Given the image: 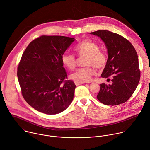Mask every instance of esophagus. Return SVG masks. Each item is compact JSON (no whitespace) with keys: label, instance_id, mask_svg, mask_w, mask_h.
Returning <instances> with one entry per match:
<instances>
[{"label":"esophagus","instance_id":"esophagus-1","mask_svg":"<svg viewBox=\"0 0 150 150\" xmlns=\"http://www.w3.org/2000/svg\"><path fill=\"white\" fill-rule=\"evenodd\" d=\"M74 83L76 86H79L80 84H84L85 83H81V82H77V81H74Z\"/></svg>","mask_w":150,"mask_h":150}]
</instances>
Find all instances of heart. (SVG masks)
Masks as SVG:
<instances>
[{
    "label": "heart",
    "mask_w": 150,
    "mask_h": 150,
    "mask_svg": "<svg viewBox=\"0 0 150 150\" xmlns=\"http://www.w3.org/2000/svg\"><path fill=\"white\" fill-rule=\"evenodd\" d=\"M99 50V46L91 40H83L75 47L74 50L79 55H87L86 64L89 66L79 69L73 73L70 77L73 80L81 83L91 81L96 74L93 66L98 69H102L105 66L107 62L106 55ZM62 62L63 66L70 70H73L76 67V57L70 53H64L62 57Z\"/></svg>",
    "instance_id": "obj_1"
}]
</instances>
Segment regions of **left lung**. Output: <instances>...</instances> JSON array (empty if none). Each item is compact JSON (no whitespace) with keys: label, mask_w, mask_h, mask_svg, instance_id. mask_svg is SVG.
<instances>
[{"label":"left lung","mask_w":150,"mask_h":150,"mask_svg":"<svg viewBox=\"0 0 150 150\" xmlns=\"http://www.w3.org/2000/svg\"><path fill=\"white\" fill-rule=\"evenodd\" d=\"M103 41L108 60L101 77L111 83L100 84L98 99L106 105H117L127 102L139 83L140 71L137 53L131 42L121 35L106 31L91 33Z\"/></svg>","instance_id":"1"}]
</instances>
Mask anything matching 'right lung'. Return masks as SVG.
I'll use <instances>...</instances> for the list:
<instances>
[{"mask_svg":"<svg viewBox=\"0 0 150 150\" xmlns=\"http://www.w3.org/2000/svg\"><path fill=\"white\" fill-rule=\"evenodd\" d=\"M76 40L64 36H41L28 45L17 71L25 101L48 115L65 110L73 100L76 85L65 80L62 62L65 51Z\"/></svg>","mask_w":150,"mask_h":150,"instance_id":"obj_1","label":"right lung"}]
</instances>
